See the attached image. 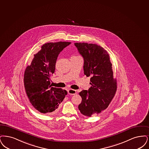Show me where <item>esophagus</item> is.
Here are the masks:
<instances>
[{
    "label": "esophagus",
    "mask_w": 149,
    "mask_h": 149,
    "mask_svg": "<svg viewBox=\"0 0 149 149\" xmlns=\"http://www.w3.org/2000/svg\"><path fill=\"white\" fill-rule=\"evenodd\" d=\"M68 93L69 94V95H76V93H77V92H76V90H73V89H68Z\"/></svg>",
    "instance_id": "obj_1"
}]
</instances>
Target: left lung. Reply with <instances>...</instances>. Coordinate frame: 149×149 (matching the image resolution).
Here are the masks:
<instances>
[{"label": "left lung", "mask_w": 149, "mask_h": 149, "mask_svg": "<svg viewBox=\"0 0 149 149\" xmlns=\"http://www.w3.org/2000/svg\"><path fill=\"white\" fill-rule=\"evenodd\" d=\"M74 45L84 59V70L91 77V87L79 93L82 102L78 106L81 113L86 116H95L106 109L115 96L117 81L113 77L109 53L96 44L75 43Z\"/></svg>", "instance_id": "8db88e82"}]
</instances>
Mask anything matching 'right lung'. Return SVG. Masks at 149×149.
Returning a JSON list of instances; mask_svg holds the SVG:
<instances>
[{"mask_svg": "<svg viewBox=\"0 0 149 149\" xmlns=\"http://www.w3.org/2000/svg\"><path fill=\"white\" fill-rule=\"evenodd\" d=\"M71 43H45L26 68L24 74L26 93L33 106L41 113H54L67 95L66 90L52 87L50 77L54 73L59 54Z\"/></svg>", "mask_w": 149, "mask_h": 149, "instance_id": "1", "label": "right lung"}]
</instances>
